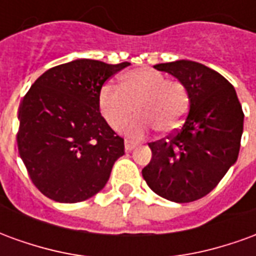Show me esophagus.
I'll return each mask as SVG.
<instances>
[{
	"instance_id": "1",
	"label": "esophagus",
	"mask_w": 256,
	"mask_h": 256,
	"mask_svg": "<svg viewBox=\"0 0 256 256\" xmlns=\"http://www.w3.org/2000/svg\"><path fill=\"white\" fill-rule=\"evenodd\" d=\"M134 148H136V144H134V142H132V141H128V140H126V141H124V150H128V152H130V150H133Z\"/></svg>"
}]
</instances>
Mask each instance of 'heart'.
<instances>
[{"mask_svg": "<svg viewBox=\"0 0 256 256\" xmlns=\"http://www.w3.org/2000/svg\"><path fill=\"white\" fill-rule=\"evenodd\" d=\"M136 111L140 116L126 128L132 138H142L154 128L172 133L182 124L189 110V94L181 82L168 80L159 71L138 68L123 74L120 86L106 84L98 94V108L108 124L123 128Z\"/></svg>", "mask_w": 256, "mask_h": 256, "instance_id": "heart-1", "label": "heart"}]
</instances>
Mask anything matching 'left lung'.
Returning a JSON list of instances; mask_svg holds the SVG:
<instances>
[{"label":"left lung","instance_id":"8db88e82","mask_svg":"<svg viewBox=\"0 0 256 256\" xmlns=\"http://www.w3.org/2000/svg\"><path fill=\"white\" fill-rule=\"evenodd\" d=\"M177 78L189 94V112L177 133L150 142L142 177L156 194L176 203L202 198L237 160L242 134V104L220 74L190 60L154 66Z\"/></svg>","mask_w":256,"mask_h":256}]
</instances>
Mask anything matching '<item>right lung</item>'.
Wrapping results in <instances>:
<instances>
[{
	"instance_id": "right-lung-1",
	"label": "right lung",
	"mask_w": 256,
	"mask_h": 256,
	"mask_svg": "<svg viewBox=\"0 0 256 256\" xmlns=\"http://www.w3.org/2000/svg\"><path fill=\"white\" fill-rule=\"evenodd\" d=\"M130 63L78 58L48 70L19 108V155L31 181L46 198L78 203L106 186L124 142L98 108L112 75Z\"/></svg>"
}]
</instances>
